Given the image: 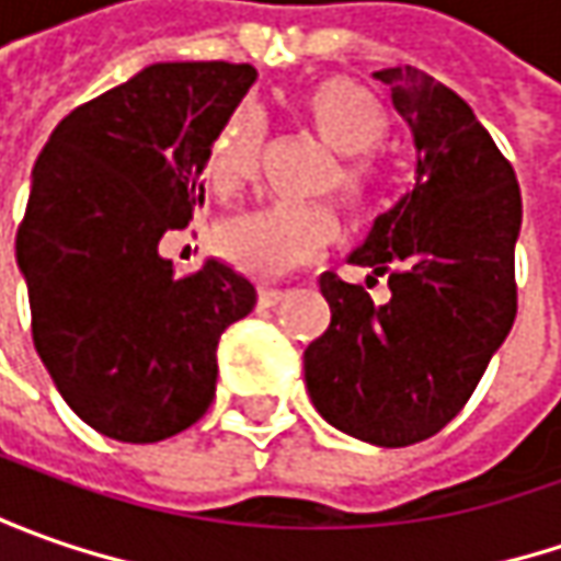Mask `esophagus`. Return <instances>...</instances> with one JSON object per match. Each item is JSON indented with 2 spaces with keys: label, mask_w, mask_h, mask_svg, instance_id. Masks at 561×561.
Masks as SVG:
<instances>
[{
  "label": "esophagus",
  "mask_w": 561,
  "mask_h": 561,
  "mask_svg": "<svg viewBox=\"0 0 561 561\" xmlns=\"http://www.w3.org/2000/svg\"><path fill=\"white\" fill-rule=\"evenodd\" d=\"M284 290H271V287H259V302L262 306H277V302H284Z\"/></svg>",
  "instance_id": "obj_1"
}]
</instances>
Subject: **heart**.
Listing matches in <instances>:
<instances>
[{
  "label": "heart",
  "mask_w": 561,
  "mask_h": 561,
  "mask_svg": "<svg viewBox=\"0 0 561 561\" xmlns=\"http://www.w3.org/2000/svg\"><path fill=\"white\" fill-rule=\"evenodd\" d=\"M302 115L314 134L343 156L331 184L346 203H368L375 190V171L362 156L375 152L390 134V115L375 93L353 80H324L299 99ZM262 115L240 105L225 118L205 152V178L221 196H233L255 178L262 159ZM340 230L334 208L328 205H265L227 218L215 230V249L221 259L249 277H280L312 262Z\"/></svg>",
  "instance_id": "heart-1"
}]
</instances>
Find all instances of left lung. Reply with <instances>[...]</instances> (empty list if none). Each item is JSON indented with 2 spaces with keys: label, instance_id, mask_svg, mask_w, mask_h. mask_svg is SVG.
Instances as JSON below:
<instances>
[{
  "label": "left lung",
  "instance_id": "1",
  "mask_svg": "<svg viewBox=\"0 0 561 561\" xmlns=\"http://www.w3.org/2000/svg\"><path fill=\"white\" fill-rule=\"evenodd\" d=\"M375 77L419 149L415 186L350 255L371 268L368 287L387 277L390 299L377 306L324 271L331 324L302 358L328 424L375 446H412L462 412L512 331L522 193L462 96L412 65Z\"/></svg>",
  "mask_w": 561,
  "mask_h": 561
}]
</instances>
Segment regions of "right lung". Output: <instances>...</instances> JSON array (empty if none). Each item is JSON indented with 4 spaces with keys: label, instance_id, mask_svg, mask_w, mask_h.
Returning <instances> with one entry per match:
<instances>
[{
    "label": "right lung",
    "instance_id": "1",
    "mask_svg": "<svg viewBox=\"0 0 561 561\" xmlns=\"http://www.w3.org/2000/svg\"><path fill=\"white\" fill-rule=\"evenodd\" d=\"M252 83V65H149L75 108L36 159L14 240L33 346L112 440L159 443L203 419L218 340L255 306L225 262L181 277L159 252L203 205L208 142Z\"/></svg>",
    "mask_w": 561,
    "mask_h": 561
}]
</instances>
